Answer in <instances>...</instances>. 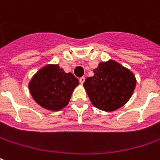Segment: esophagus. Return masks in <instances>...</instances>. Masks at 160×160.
<instances>
[{"mask_svg":"<svg viewBox=\"0 0 160 160\" xmlns=\"http://www.w3.org/2000/svg\"><path fill=\"white\" fill-rule=\"evenodd\" d=\"M85 79H86V78H85V77H80V84H83L84 83V81H85Z\"/></svg>","mask_w":160,"mask_h":160,"instance_id":"34e87169","label":"esophagus"}]
</instances>
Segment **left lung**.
Returning <instances> with one entry per match:
<instances>
[{"label": "left lung", "mask_w": 160, "mask_h": 160, "mask_svg": "<svg viewBox=\"0 0 160 160\" xmlns=\"http://www.w3.org/2000/svg\"><path fill=\"white\" fill-rule=\"evenodd\" d=\"M93 73L86 79L83 86L92 104L99 110H117L132 95L136 87L134 74L118 62H100Z\"/></svg>", "instance_id": "left-lung-1"}]
</instances>
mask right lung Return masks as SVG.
<instances>
[{
  "mask_svg": "<svg viewBox=\"0 0 160 160\" xmlns=\"http://www.w3.org/2000/svg\"><path fill=\"white\" fill-rule=\"evenodd\" d=\"M79 80L71 72H65L58 65H47L30 80L31 95L41 107L59 111L68 104Z\"/></svg>",
  "mask_w": 160,
  "mask_h": 160,
  "instance_id": "obj_1",
  "label": "right lung"
}]
</instances>
